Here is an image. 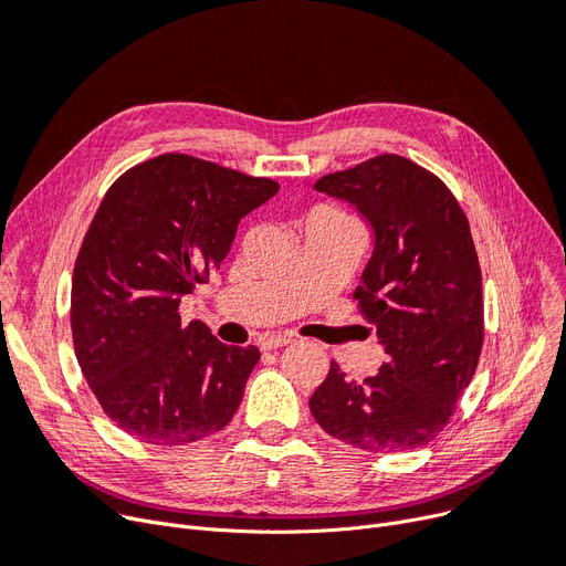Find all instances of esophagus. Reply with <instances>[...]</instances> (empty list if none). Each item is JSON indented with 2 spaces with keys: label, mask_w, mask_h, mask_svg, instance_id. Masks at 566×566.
<instances>
[{
  "label": "esophagus",
  "mask_w": 566,
  "mask_h": 566,
  "mask_svg": "<svg viewBox=\"0 0 566 566\" xmlns=\"http://www.w3.org/2000/svg\"><path fill=\"white\" fill-rule=\"evenodd\" d=\"M290 343H294V338L287 336V334H266V336L260 340L262 349H276V347H285V345H290Z\"/></svg>",
  "instance_id": "1"
}]
</instances>
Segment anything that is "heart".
Instances as JSON below:
<instances>
[{"label": "heart", "instance_id": "heart-1", "mask_svg": "<svg viewBox=\"0 0 566 566\" xmlns=\"http://www.w3.org/2000/svg\"><path fill=\"white\" fill-rule=\"evenodd\" d=\"M322 211H332V209H322Z\"/></svg>", "mask_w": 566, "mask_h": 566}]
</instances>
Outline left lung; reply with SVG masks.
<instances>
[{"instance_id": "8db88e82", "label": "left lung", "mask_w": 566, "mask_h": 566, "mask_svg": "<svg viewBox=\"0 0 566 566\" xmlns=\"http://www.w3.org/2000/svg\"><path fill=\"white\" fill-rule=\"evenodd\" d=\"M315 191L355 205L373 255L355 290L387 361L364 382L332 361L311 396L315 421L364 451H410L440 436L483 345L481 269L470 223L440 177L382 154L325 175Z\"/></svg>"}]
</instances>
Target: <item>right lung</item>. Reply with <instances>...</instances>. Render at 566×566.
<instances>
[{
  "label": "right lung",
  "mask_w": 566,
  "mask_h": 566,
  "mask_svg": "<svg viewBox=\"0 0 566 566\" xmlns=\"http://www.w3.org/2000/svg\"><path fill=\"white\" fill-rule=\"evenodd\" d=\"M276 191L274 179L188 154L149 158L107 188L75 260L71 332L90 389L124 433L179 447L234 417L260 349L184 325L179 304Z\"/></svg>",
  "instance_id": "obj_1"
}]
</instances>
